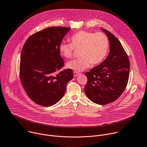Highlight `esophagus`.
<instances>
[{
  "label": "esophagus",
  "mask_w": 147,
  "mask_h": 147,
  "mask_svg": "<svg viewBox=\"0 0 147 147\" xmlns=\"http://www.w3.org/2000/svg\"><path fill=\"white\" fill-rule=\"evenodd\" d=\"M79 75V73L76 72V71H74V77H76L78 75Z\"/></svg>",
  "instance_id": "esophagus-1"
}]
</instances>
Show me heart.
Here are the masks:
<instances>
[{
    "label": "heart",
    "instance_id": "obj_1",
    "mask_svg": "<svg viewBox=\"0 0 147 147\" xmlns=\"http://www.w3.org/2000/svg\"><path fill=\"white\" fill-rule=\"evenodd\" d=\"M70 43L61 42L58 46L60 54L66 58L72 57L74 50H79L78 59L68 62L66 66L77 72H82L90 65L100 64L109 49V39L102 32L93 33L80 31L69 39Z\"/></svg>",
    "mask_w": 147,
    "mask_h": 147
}]
</instances>
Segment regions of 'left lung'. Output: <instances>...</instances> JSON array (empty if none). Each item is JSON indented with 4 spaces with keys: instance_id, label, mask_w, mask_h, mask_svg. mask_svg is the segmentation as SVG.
Instances as JSON below:
<instances>
[{
    "instance_id": "1",
    "label": "left lung",
    "mask_w": 147,
    "mask_h": 147,
    "mask_svg": "<svg viewBox=\"0 0 147 147\" xmlns=\"http://www.w3.org/2000/svg\"><path fill=\"white\" fill-rule=\"evenodd\" d=\"M101 30L108 38L109 53L101 64L86 72L87 82L84 92L92 102L105 105L116 100L125 90L130 61L120 41L105 29Z\"/></svg>"
}]
</instances>
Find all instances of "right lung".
Instances as JSON below:
<instances>
[{"mask_svg": "<svg viewBox=\"0 0 147 147\" xmlns=\"http://www.w3.org/2000/svg\"><path fill=\"white\" fill-rule=\"evenodd\" d=\"M71 28L49 27L26 40L21 53L20 76L21 84L34 102L50 107L64 96L68 82L74 78L71 69L56 72L64 65L58 46Z\"/></svg>", "mask_w": 147, "mask_h": 147, "instance_id": "add662e5", "label": "right lung"}]
</instances>
